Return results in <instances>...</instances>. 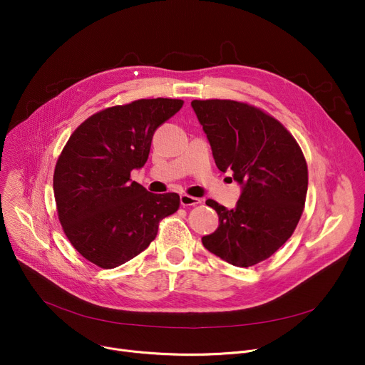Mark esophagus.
<instances>
[{
	"label": "esophagus",
	"mask_w": 365,
	"mask_h": 365,
	"mask_svg": "<svg viewBox=\"0 0 365 365\" xmlns=\"http://www.w3.org/2000/svg\"><path fill=\"white\" fill-rule=\"evenodd\" d=\"M180 204H182L183 207L198 205V204H201V200H200V198H197V197H190V195L183 194V195H180Z\"/></svg>",
	"instance_id": "1"
}]
</instances>
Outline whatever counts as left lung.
I'll return each mask as SVG.
<instances>
[{
  "label": "left lung",
  "instance_id": "left-lung-1",
  "mask_svg": "<svg viewBox=\"0 0 365 365\" xmlns=\"http://www.w3.org/2000/svg\"><path fill=\"white\" fill-rule=\"evenodd\" d=\"M192 108L220 171H232L242 186L237 207L213 200L219 227L202 237L210 253L240 267L271 257L300 220L308 192L303 152L272 115L237 101H192Z\"/></svg>",
  "mask_w": 365,
  "mask_h": 365
}]
</instances>
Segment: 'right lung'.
I'll use <instances>...</instances> for the list:
<instances>
[{
	"label": "right lung",
	"mask_w": 365,
	"mask_h": 365,
	"mask_svg": "<svg viewBox=\"0 0 365 365\" xmlns=\"http://www.w3.org/2000/svg\"><path fill=\"white\" fill-rule=\"evenodd\" d=\"M182 106L158 98L96 112L57 158V216L75 250L96 266L112 269L136 257L155 240L160 222L179 210L178 194L148 192L130 175L148 161L155 130Z\"/></svg>",
	"instance_id": "obj_1"
}]
</instances>
